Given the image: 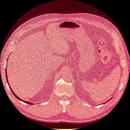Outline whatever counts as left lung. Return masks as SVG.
Wrapping results in <instances>:
<instances>
[{
  "mask_svg": "<svg viewBox=\"0 0 130 130\" xmlns=\"http://www.w3.org/2000/svg\"><path fill=\"white\" fill-rule=\"evenodd\" d=\"M110 100H111V99H110ZM108 100V101H109V100Z\"/></svg>",
  "mask_w": 130,
  "mask_h": 130,
  "instance_id": "obj_1",
  "label": "left lung"
}]
</instances>
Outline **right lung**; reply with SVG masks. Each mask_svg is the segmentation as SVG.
Masks as SVG:
<instances>
[{
    "label": "right lung",
    "instance_id": "obj_1",
    "mask_svg": "<svg viewBox=\"0 0 130 130\" xmlns=\"http://www.w3.org/2000/svg\"><path fill=\"white\" fill-rule=\"evenodd\" d=\"M6 73H7V71H6V80H7V84H8V85H9V87H10V89L11 90V92H12V93H13V94H14V95L15 96V97H16V98L17 99H19V100H21V101H22V102H24V103H27V104H33L32 103H30V102H26V101H24V100H22V99H21L20 98H19L18 96H17V95H15V94H14V92H13V91L12 90V89H11V88H10V85H9V82H8V79H7V74H6Z\"/></svg>",
    "mask_w": 130,
    "mask_h": 130
}]
</instances>
